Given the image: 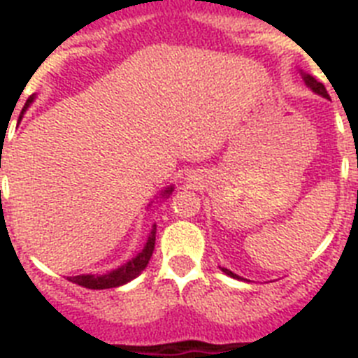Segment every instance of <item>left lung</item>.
<instances>
[{
	"label": "left lung",
	"instance_id": "obj_1",
	"mask_svg": "<svg viewBox=\"0 0 358 358\" xmlns=\"http://www.w3.org/2000/svg\"><path fill=\"white\" fill-rule=\"evenodd\" d=\"M303 80H305V84L308 85L310 90L314 91V93L321 94V96H324V98H330V96H328V91H327V87H324V85H322L321 82H317V80H315L314 77H310V75H305V73H303ZM222 273H226L227 276H231V278H236V280H242V278H240L238 274L231 273L229 268H224V267H222Z\"/></svg>",
	"mask_w": 358,
	"mask_h": 358
}]
</instances>
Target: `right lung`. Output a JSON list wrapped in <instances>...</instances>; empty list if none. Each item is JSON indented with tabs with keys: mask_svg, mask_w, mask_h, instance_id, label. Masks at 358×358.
Listing matches in <instances>:
<instances>
[{
	"mask_svg": "<svg viewBox=\"0 0 358 358\" xmlns=\"http://www.w3.org/2000/svg\"><path fill=\"white\" fill-rule=\"evenodd\" d=\"M34 102V94L27 100L24 103V109H27L30 103ZM23 109V110H24ZM23 115V113H21ZM172 186L166 188L164 192H161V197H169L172 194ZM154 243H156V224L152 226L150 235H148L147 243H145L143 251L138 252V256H134L132 260H129L127 264H123L122 267L115 268V271H110V273L102 274V276H94V274H82V276H73L69 278V281L73 283H77V285L85 287V289H93V290H100V289H115V287L123 285V283H127V281L134 280L138 274H141L145 267L148 265V260H150L152 252H154Z\"/></svg>",
	"mask_w": 358,
	"mask_h": 358,
	"instance_id": "add662e5",
	"label": "right lung"
}]
</instances>
